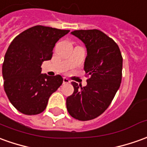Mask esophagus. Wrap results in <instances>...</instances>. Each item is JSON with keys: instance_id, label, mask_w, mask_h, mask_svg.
I'll return each instance as SVG.
<instances>
[{"instance_id": "obj_1", "label": "esophagus", "mask_w": 147, "mask_h": 147, "mask_svg": "<svg viewBox=\"0 0 147 147\" xmlns=\"http://www.w3.org/2000/svg\"><path fill=\"white\" fill-rule=\"evenodd\" d=\"M63 83L64 84L70 83V81L68 79V78H63Z\"/></svg>"}]
</instances>
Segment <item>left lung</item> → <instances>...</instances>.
Wrapping results in <instances>:
<instances>
[{
  "label": "left lung",
  "instance_id": "1",
  "mask_svg": "<svg viewBox=\"0 0 147 147\" xmlns=\"http://www.w3.org/2000/svg\"><path fill=\"white\" fill-rule=\"evenodd\" d=\"M73 35L87 49L86 86L72 82L74 91L66 98L69 114L79 121L98 117L109 107L122 82V57L117 43L98 29L74 30Z\"/></svg>",
  "mask_w": 147,
  "mask_h": 147
}]
</instances>
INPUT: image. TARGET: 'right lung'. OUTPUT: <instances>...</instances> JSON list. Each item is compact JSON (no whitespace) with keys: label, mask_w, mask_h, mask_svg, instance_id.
I'll return each mask as SVG.
<instances>
[{"label":"right lung","mask_w":147,"mask_h":147,"mask_svg":"<svg viewBox=\"0 0 147 147\" xmlns=\"http://www.w3.org/2000/svg\"><path fill=\"white\" fill-rule=\"evenodd\" d=\"M69 32L36 25L23 31L10 43L2 65L4 89L10 102L22 114L43 112L50 95L63 82L61 75L41 74V65L52 58L56 42Z\"/></svg>","instance_id":"1"}]
</instances>
